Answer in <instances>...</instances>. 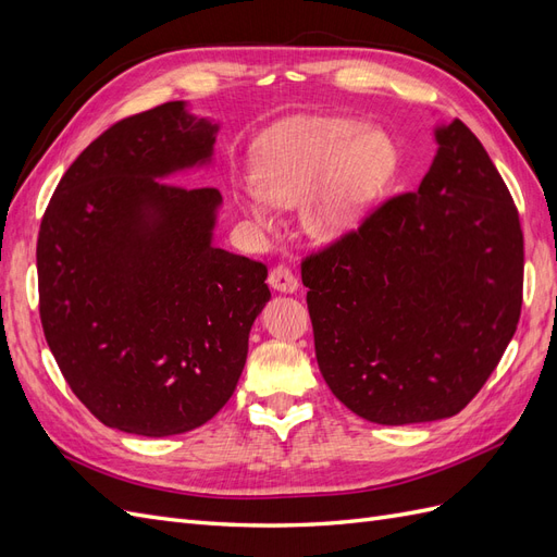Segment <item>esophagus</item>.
Returning <instances> with one entry per match:
<instances>
[{
    "mask_svg": "<svg viewBox=\"0 0 557 557\" xmlns=\"http://www.w3.org/2000/svg\"><path fill=\"white\" fill-rule=\"evenodd\" d=\"M269 285H272V288L278 293H297L299 281L288 267L278 264L272 269V272H269Z\"/></svg>",
    "mask_w": 557,
    "mask_h": 557,
    "instance_id": "obj_1",
    "label": "esophagus"
}]
</instances>
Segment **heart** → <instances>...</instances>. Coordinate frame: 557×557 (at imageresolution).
Returning <instances> with one entry per match:
<instances>
[{
	"label": "heart",
	"mask_w": 557,
	"mask_h": 557,
	"mask_svg": "<svg viewBox=\"0 0 557 557\" xmlns=\"http://www.w3.org/2000/svg\"><path fill=\"white\" fill-rule=\"evenodd\" d=\"M399 170L387 132L358 117H295L262 139L252 160L256 188L232 195L234 207L258 227L274 225V207L301 206V223L315 239L356 230Z\"/></svg>",
	"instance_id": "obj_1"
}]
</instances>
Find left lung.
Here are the masks:
<instances>
[{
  "label": "left lung",
  "instance_id": "1",
  "mask_svg": "<svg viewBox=\"0 0 557 557\" xmlns=\"http://www.w3.org/2000/svg\"><path fill=\"white\" fill-rule=\"evenodd\" d=\"M434 137L418 190L301 262L320 374L379 425L460 413L522 307V230L507 183L458 117Z\"/></svg>",
  "mask_w": 557,
  "mask_h": 557
}]
</instances>
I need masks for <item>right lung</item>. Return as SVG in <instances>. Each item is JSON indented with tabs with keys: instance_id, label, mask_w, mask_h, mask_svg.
<instances>
[{
	"instance_id": "right-lung-1",
	"label": "right lung",
	"mask_w": 557,
	"mask_h": 557,
	"mask_svg": "<svg viewBox=\"0 0 557 557\" xmlns=\"http://www.w3.org/2000/svg\"><path fill=\"white\" fill-rule=\"evenodd\" d=\"M215 132L183 102L123 117L72 162L41 218L46 342L107 428L205 425L237 387L272 297L262 262L213 246L221 193L160 181L211 162Z\"/></svg>"
}]
</instances>
